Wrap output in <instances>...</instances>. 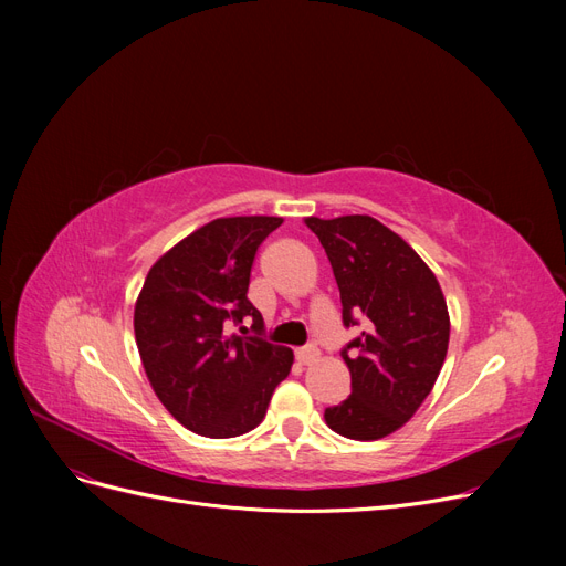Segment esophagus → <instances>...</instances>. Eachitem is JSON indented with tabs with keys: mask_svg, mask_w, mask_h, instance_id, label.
Wrapping results in <instances>:
<instances>
[{
	"mask_svg": "<svg viewBox=\"0 0 566 566\" xmlns=\"http://www.w3.org/2000/svg\"><path fill=\"white\" fill-rule=\"evenodd\" d=\"M295 356H297V361L302 366H310V364H314L316 358H318V349L316 347H302V349L295 352Z\"/></svg>",
	"mask_w": 566,
	"mask_h": 566,
	"instance_id": "obj_1",
	"label": "esophagus"
}]
</instances>
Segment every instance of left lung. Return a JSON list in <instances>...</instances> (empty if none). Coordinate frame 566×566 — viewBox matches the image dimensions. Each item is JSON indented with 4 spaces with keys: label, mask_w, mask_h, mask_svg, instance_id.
I'll return each instance as SVG.
<instances>
[{
    "label": "left lung",
    "mask_w": 566,
    "mask_h": 566,
    "mask_svg": "<svg viewBox=\"0 0 566 566\" xmlns=\"http://www.w3.org/2000/svg\"><path fill=\"white\" fill-rule=\"evenodd\" d=\"M328 254L345 328L361 333L342 358L352 394L325 408L333 432L375 441L410 420L432 391L449 349V310L437 276L403 238L378 219H306Z\"/></svg>",
    "instance_id": "1"
}]
</instances>
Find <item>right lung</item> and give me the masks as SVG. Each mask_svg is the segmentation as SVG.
I'll return each instance as SVG.
<instances>
[{
	"instance_id": "obj_1",
	"label": "right lung",
	"mask_w": 566,
	"mask_h": 566,
	"mask_svg": "<svg viewBox=\"0 0 566 566\" xmlns=\"http://www.w3.org/2000/svg\"><path fill=\"white\" fill-rule=\"evenodd\" d=\"M281 217H227L186 235L150 266L134 310V335L148 380L186 430L231 439L254 430L293 352L271 345L248 300L256 248ZM253 318L255 335L229 336Z\"/></svg>"
}]
</instances>
